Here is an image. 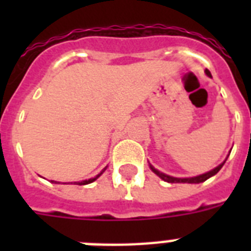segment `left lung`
<instances>
[{
  "mask_svg": "<svg viewBox=\"0 0 251 251\" xmlns=\"http://www.w3.org/2000/svg\"><path fill=\"white\" fill-rule=\"evenodd\" d=\"M206 74H207V76L212 78V75H211V73L208 72V70H206ZM228 156H229V155H228ZM228 156H226V159H228ZM226 159L223 161L222 164H219L216 168L211 169L210 172H206V173H203V175L195 176V177H183V178H179V177H173V176L165 175V173H163V172L157 171L156 168H153L151 164H150V168H151V171H152L155 175L159 176V177H160L163 181H167V182H171V183L172 182H173V183H201V182H204L206 179H208L210 177H212V176L216 175V173H218V172L223 168V165H224V163L226 161Z\"/></svg>",
  "mask_w": 251,
  "mask_h": 251,
  "instance_id": "left-lung-1",
  "label": "left lung"
}]
</instances>
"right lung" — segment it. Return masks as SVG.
Listing matches in <instances>:
<instances>
[{"label":"right lung","mask_w":251,"mask_h":251,"mask_svg":"<svg viewBox=\"0 0 251 251\" xmlns=\"http://www.w3.org/2000/svg\"><path fill=\"white\" fill-rule=\"evenodd\" d=\"M106 169V167L104 168V169H102L101 172H100V173H99L98 176H95L94 178H88V179H84V181H80V182H76V185H87V183H91V182H94V181H96V179L99 178V177H100V176L102 175V173H104V171H105ZM50 182H53V183H57V181H50Z\"/></svg>","instance_id":"obj_1"}]
</instances>
